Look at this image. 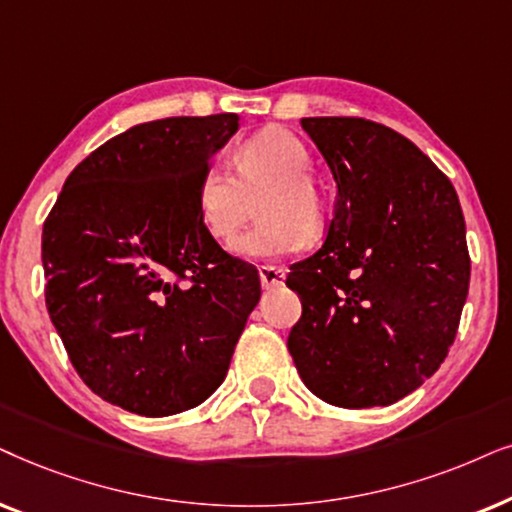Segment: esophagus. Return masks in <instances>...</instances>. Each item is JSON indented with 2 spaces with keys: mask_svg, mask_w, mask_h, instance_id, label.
<instances>
[{
  "mask_svg": "<svg viewBox=\"0 0 512 512\" xmlns=\"http://www.w3.org/2000/svg\"><path fill=\"white\" fill-rule=\"evenodd\" d=\"M260 281H262V288H267V290L281 288L283 281H285V269L283 267H271V264H262V267H260Z\"/></svg>",
  "mask_w": 512,
  "mask_h": 512,
  "instance_id": "34e87169",
  "label": "esophagus"
}]
</instances>
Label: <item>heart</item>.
Instances as JSON below:
<instances>
[{
  "instance_id": "b5f03b06",
  "label": "heart",
  "mask_w": 512,
  "mask_h": 512,
  "mask_svg": "<svg viewBox=\"0 0 512 512\" xmlns=\"http://www.w3.org/2000/svg\"><path fill=\"white\" fill-rule=\"evenodd\" d=\"M311 152L297 135L262 131L243 140L234 152V168L215 161L196 182V213L217 241L234 231L260 199L262 220L231 241V250L250 260L290 255L304 248L306 234L325 224V201L311 180Z\"/></svg>"
}]
</instances>
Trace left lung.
Returning a JSON list of instances; mask_svg holds the SVG:
<instances>
[{
	"label": "left lung",
	"instance_id": "obj_1",
	"mask_svg": "<svg viewBox=\"0 0 512 512\" xmlns=\"http://www.w3.org/2000/svg\"><path fill=\"white\" fill-rule=\"evenodd\" d=\"M337 201L316 255L290 267L302 318L288 349L325 403L393 405L447 358L468 297L466 222L447 175L405 135L311 117Z\"/></svg>",
	"mask_w": 512,
	"mask_h": 512
}]
</instances>
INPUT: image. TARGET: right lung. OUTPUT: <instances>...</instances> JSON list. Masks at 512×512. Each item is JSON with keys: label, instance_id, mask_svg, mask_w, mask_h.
<instances>
[{"label": "right lung", "instance_id": "1", "mask_svg": "<svg viewBox=\"0 0 512 512\" xmlns=\"http://www.w3.org/2000/svg\"><path fill=\"white\" fill-rule=\"evenodd\" d=\"M236 114L128 128L86 156L44 222L46 309L84 384L142 417L201 405L227 377L260 276L196 213Z\"/></svg>", "mask_w": 512, "mask_h": 512}]
</instances>
